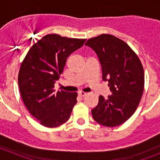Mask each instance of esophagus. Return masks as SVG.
Returning a JSON list of instances; mask_svg holds the SVG:
<instances>
[{
	"label": "esophagus",
	"mask_w": 160,
	"mask_h": 160,
	"mask_svg": "<svg viewBox=\"0 0 160 160\" xmlns=\"http://www.w3.org/2000/svg\"><path fill=\"white\" fill-rule=\"evenodd\" d=\"M78 94L79 96H81V97H84V96L87 95V93L84 92V91H79Z\"/></svg>",
	"instance_id": "34e87169"
}]
</instances>
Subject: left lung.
Returning <instances> with one entry per match:
<instances>
[{"label":"left lung","instance_id":"obj_1","mask_svg":"<svg viewBox=\"0 0 160 160\" xmlns=\"http://www.w3.org/2000/svg\"><path fill=\"white\" fill-rule=\"evenodd\" d=\"M99 59L102 80L108 81L112 94L100 95L91 111L96 122L113 128L129 119L136 111L144 89V71L140 60L122 40L111 34H101L86 43Z\"/></svg>","mask_w":160,"mask_h":160}]
</instances>
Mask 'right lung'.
Segmentation results:
<instances>
[{
  "mask_svg": "<svg viewBox=\"0 0 160 160\" xmlns=\"http://www.w3.org/2000/svg\"><path fill=\"white\" fill-rule=\"evenodd\" d=\"M85 42L47 34L29 49L21 65L18 85L22 100L29 113L46 128L67 122L77 102V92H55L53 87L67 58Z\"/></svg>",
  "mask_w": 160,
  "mask_h": 160,
  "instance_id": "add662e5",
  "label": "right lung"
}]
</instances>
